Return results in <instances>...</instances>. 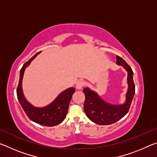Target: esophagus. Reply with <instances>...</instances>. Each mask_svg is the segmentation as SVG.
I'll return each mask as SVG.
<instances>
[{"label":"esophagus","mask_w":157,"mask_h":157,"mask_svg":"<svg viewBox=\"0 0 157 157\" xmlns=\"http://www.w3.org/2000/svg\"><path fill=\"white\" fill-rule=\"evenodd\" d=\"M84 82L83 80H79L78 82V83L76 84V89H82V87L84 86Z\"/></svg>","instance_id":"esophagus-1"}]
</instances>
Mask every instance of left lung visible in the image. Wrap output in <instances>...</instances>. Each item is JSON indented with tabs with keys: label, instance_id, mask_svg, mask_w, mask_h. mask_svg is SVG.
Masks as SVG:
<instances>
[{
	"label": "left lung",
	"instance_id": "8db88e82",
	"mask_svg": "<svg viewBox=\"0 0 157 157\" xmlns=\"http://www.w3.org/2000/svg\"><path fill=\"white\" fill-rule=\"evenodd\" d=\"M116 63L122 66L127 72L128 89L126 93L125 102L122 105H112L106 102L99 95L88 87L83 89L85 95L84 112L92 122L100 125L115 123L128 112L135 94V85L133 80L132 68L121 57L116 56Z\"/></svg>",
	"mask_w": 157,
	"mask_h": 157
}]
</instances>
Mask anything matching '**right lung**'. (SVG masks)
I'll return each mask as SVG.
<instances>
[{
	"mask_svg": "<svg viewBox=\"0 0 157 157\" xmlns=\"http://www.w3.org/2000/svg\"><path fill=\"white\" fill-rule=\"evenodd\" d=\"M41 51L36 53L27 62L23 64L20 71V78L17 89V94L18 102L23 109L32 121L41 125L52 127L62 123L68 112V106L70 104L72 95L75 89L71 87L63 91L51 103L44 107H34L26 99L23 92L22 81L25 68L30 64L32 61Z\"/></svg>",
	"mask_w": 157,
	"mask_h": 157,
	"instance_id": "right-lung-1",
	"label": "right lung"
}]
</instances>
